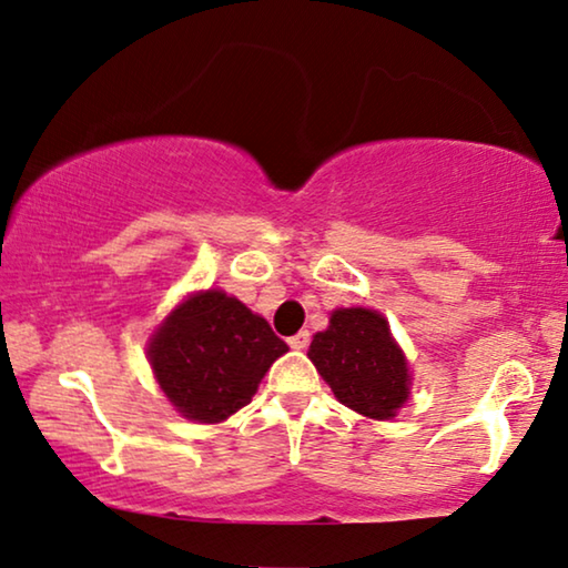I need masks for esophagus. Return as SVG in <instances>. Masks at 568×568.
Wrapping results in <instances>:
<instances>
[{
    "instance_id": "34e87169",
    "label": "esophagus",
    "mask_w": 568,
    "mask_h": 568,
    "mask_svg": "<svg viewBox=\"0 0 568 568\" xmlns=\"http://www.w3.org/2000/svg\"><path fill=\"white\" fill-rule=\"evenodd\" d=\"M290 345L294 351H304L310 345V333L307 331H300L297 335H292L290 338Z\"/></svg>"
}]
</instances>
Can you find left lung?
Segmentation results:
<instances>
[{"instance_id":"1","label":"left lung","mask_w":568,"mask_h":568,"mask_svg":"<svg viewBox=\"0 0 568 568\" xmlns=\"http://www.w3.org/2000/svg\"><path fill=\"white\" fill-rule=\"evenodd\" d=\"M307 356L341 405L372 420H389L409 397L407 358L376 310H335Z\"/></svg>"}]
</instances>
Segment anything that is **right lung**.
<instances>
[{
    "mask_svg": "<svg viewBox=\"0 0 568 568\" xmlns=\"http://www.w3.org/2000/svg\"><path fill=\"white\" fill-rule=\"evenodd\" d=\"M290 351L261 315L220 290L186 297L148 343L163 394L186 420L223 423Z\"/></svg>",
    "mask_w": 568,
    "mask_h": 568,
    "instance_id": "obj_1",
    "label": "right lung"
}]
</instances>
